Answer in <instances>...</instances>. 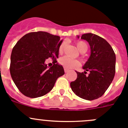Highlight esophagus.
I'll use <instances>...</instances> for the list:
<instances>
[{
    "label": "esophagus",
    "mask_w": 128,
    "mask_h": 128,
    "mask_svg": "<svg viewBox=\"0 0 128 128\" xmlns=\"http://www.w3.org/2000/svg\"><path fill=\"white\" fill-rule=\"evenodd\" d=\"M64 70H65V73H67V72H68V71H69L68 69H66V68H64Z\"/></svg>",
    "instance_id": "1"
}]
</instances>
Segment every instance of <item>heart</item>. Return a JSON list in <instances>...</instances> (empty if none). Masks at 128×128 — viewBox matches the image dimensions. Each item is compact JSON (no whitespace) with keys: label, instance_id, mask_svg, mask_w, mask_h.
Returning a JSON list of instances; mask_svg holds the SVG:
<instances>
[{"label":"heart","instance_id":"b5f03b06","mask_svg":"<svg viewBox=\"0 0 128 128\" xmlns=\"http://www.w3.org/2000/svg\"><path fill=\"white\" fill-rule=\"evenodd\" d=\"M76 46L78 47V50H80L81 53L85 52L87 50L88 46L85 42L82 41H78L76 42ZM65 47V43H62L60 47H59V52L60 54H62L64 51ZM60 63L62 66H63L65 68L67 69H72L73 68L77 67V66H80V62L79 61L76 60H73L67 56H64L60 60Z\"/></svg>","mask_w":128,"mask_h":128}]
</instances>
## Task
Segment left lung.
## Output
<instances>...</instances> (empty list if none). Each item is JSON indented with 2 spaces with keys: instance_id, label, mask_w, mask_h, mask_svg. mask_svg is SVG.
I'll list each match as a JSON object with an SVG mask.
<instances>
[{
  "instance_id": "left-lung-1",
  "label": "left lung",
  "mask_w": 128,
  "mask_h": 128,
  "mask_svg": "<svg viewBox=\"0 0 128 128\" xmlns=\"http://www.w3.org/2000/svg\"><path fill=\"white\" fill-rule=\"evenodd\" d=\"M81 38L88 42L91 54L82 67L85 71H76L77 79L70 82V87L78 97L94 100L100 98L112 82L116 57L112 47L104 38L92 33L84 34ZM87 71L90 72L88 75H86Z\"/></svg>"
}]
</instances>
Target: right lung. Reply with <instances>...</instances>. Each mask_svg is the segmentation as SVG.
<instances>
[{"label": "right lung", "instance_id": "1", "mask_svg": "<svg viewBox=\"0 0 128 128\" xmlns=\"http://www.w3.org/2000/svg\"><path fill=\"white\" fill-rule=\"evenodd\" d=\"M62 43L58 36L38 31L24 35L16 44L11 55L10 74L22 94L30 98L45 96L65 74L56 60ZM49 57L53 65L47 68L44 62Z\"/></svg>", "mask_w": 128, "mask_h": 128}]
</instances>
